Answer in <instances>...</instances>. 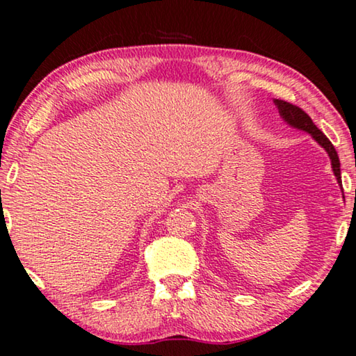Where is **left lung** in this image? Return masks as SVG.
<instances>
[{
    "label": "left lung",
    "mask_w": 356,
    "mask_h": 356,
    "mask_svg": "<svg viewBox=\"0 0 356 356\" xmlns=\"http://www.w3.org/2000/svg\"><path fill=\"white\" fill-rule=\"evenodd\" d=\"M275 104L277 106V109H280L281 117L284 118V120L289 123V125L298 128V130H303V131L310 133V135L315 138V140L319 144H321L324 149H326V152L329 154V157H331L332 170H334V175H336V178H337V183L342 186L341 162H339V156H337L336 149H334L332 143L329 141L326 136H324V133L319 130V128L315 125V123H313L310 115H308L305 111H302L300 107L293 106V104H291V102H287V101L275 99Z\"/></svg>",
    "instance_id": "left-lung-1"
}]
</instances>
